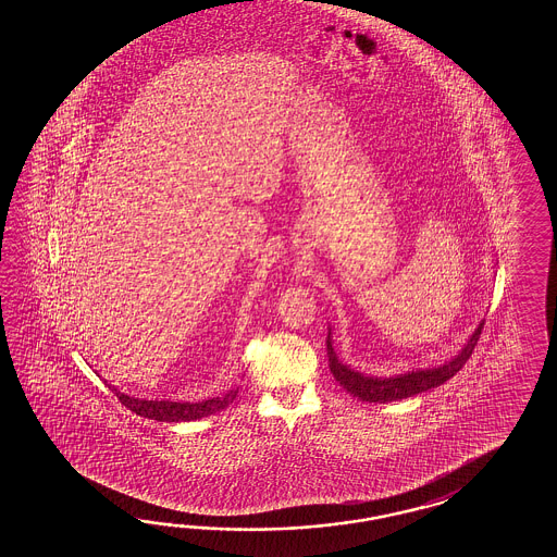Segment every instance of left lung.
<instances>
[{"mask_svg": "<svg viewBox=\"0 0 557 557\" xmlns=\"http://www.w3.org/2000/svg\"><path fill=\"white\" fill-rule=\"evenodd\" d=\"M484 324L478 326V331L473 332L470 343L463 346L462 352L456 356L451 362L444 367L432 368V370H416L404 376H394V379H372L364 376L360 372H355L348 367H344L338 362V358L334 355L332 348L331 334L326 338V352H329V364L334 379L341 382V386L350 392L356 398L364 400V403H392V400H403L408 396H414L420 392L430 391L434 386L444 384L446 380H450L456 372L462 370L463 364L468 362V358L472 356L475 344L480 341Z\"/></svg>", "mask_w": 557, "mask_h": 557, "instance_id": "obj_1", "label": "left lung"}]
</instances>
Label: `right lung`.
<instances>
[{
    "label": "right lung",
    "instance_id": "right-lung-1",
    "mask_svg": "<svg viewBox=\"0 0 557 557\" xmlns=\"http://www.w3.org/2000/svg\"><path fill=\"white\" fill-rule=\"evenodd\" d=\"M109 386V384H107ZM113 394L117 396L119 403L123 404L125 408H129L131 412L137 416H145L151 418L157 422H190V420H199L205 416L216 414L221 410H225L228 404L237 398V391H231L225 396H216L211 400L205 403H169V400H143V398H133L117 388L109 386Z\"/></svg>",
    "mask_w": 557,
    "mask_h": 557
}]
</instances>
